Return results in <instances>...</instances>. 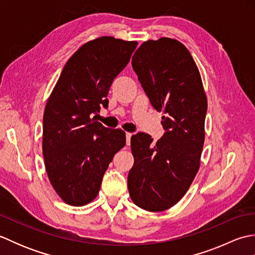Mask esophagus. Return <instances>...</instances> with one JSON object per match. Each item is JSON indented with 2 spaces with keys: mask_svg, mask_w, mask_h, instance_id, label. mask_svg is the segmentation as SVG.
Returning a JSON list of instances; mask_svg holds the SVG:
<instances>
[{
  "mask_svg": "<svg viewBox=\"0 0 255 255\" xmlns=\"http://www.w3.org/2000/svg\"><path fill=\"white\" fill-rule=\"evenodd\" d=\"M131 136H132V133L126 132V143H127V145L130 144V138H131Z\"/></svg>",
  "mask_w": 255,
  "mask_h": 255,
  "instance_id": "esophagus-1",
  "label": "esophagus"
}]
</instances>
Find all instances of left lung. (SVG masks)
Returning a JSON list of instances; mask_svg holds the SVG:
<instances>
[{
	"mask_svg": "<svg viewBox=\"0 0 255 255\" xmlns=\"http://www.w3.org/2000/svg\"><path fill=\"white\" fill-rule=\"evenodd\" d=\"M131 64L154 110L164 114L163 137L153 143L139 132L130 141L129 195L138 207L156 213L180 202L199 170L207 97L192 55L176 39L144 41Z\"/></svg>",
	"mask_w": 255,
	"mask_h": 255,
	"instance_id": "left-lung-1",
	"label": "left lung"
}]
</instances>
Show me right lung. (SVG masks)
<instances>
[{"mask_svg":"<svg viewBox=\"0 0 255 255\" xmlns=\"http://www.w3.org/2000/svg\"><path fill=\"white\" fill-rule=\"evenodd\" d=\"M137 45L110 36L88 41L67 61L47 101L42 154L51 185L66 204L91 203L108 164L126 144L125 131L106 128L92 115L107 107L112 82Z\"/></svg>","mask_w":255,"mask_h":255,"instance_id":"add662e5","label":"right lung"}]
</instances>
